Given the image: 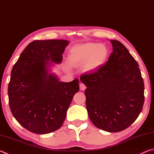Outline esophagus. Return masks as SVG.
Returning <instances> with one entry per match:
<instances>
[{"label":"esophagus","instance_id":"obj_1","mask_svg":"<svg viewBox=\"0 0 154 154\" xmlns=\"http://www.w3.org/2000/svg\"><path fill=\"white\" fill-rule=\"evenodd\" d=\"M79 88H80V90H82V91L85 90V89H86V86H85V85L84 84H83V83H80Z\"/></svg>","mask_w":154,"mask_h":154}]
</instances>
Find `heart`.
I'll use <instances>...</instances> for the list:
<instances>
[{"instance_id": "obj_1", "label": "heart", "mask_w": 154, "mask_h": 154, "mask_svg": "<svg viewBox=\"0 0 154 154\" xmlns=\"http://www.w3.org/2000/svg\"><path fill=\"white\" fill-rule=\"evenodd\" d=\"M108 54V49L103 44L86 43L73 47L70 50L68 59L71 66L85 64V70L91 71L104 64ZM66 66L69 67L68 64Z\"/></svg>"}]
</instances>
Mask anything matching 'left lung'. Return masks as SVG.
<instances>
[{
  "mask_svg": "<svg viewBox=\"0 0 154 154\" xmlns=\"http://www.w3.org/2000/svg\"><path fill=\"white\" fill-rule=\"evenodd\" d=\"M113 52L95 72L83 75L86 108L98 128L120 132L136 120L144 104V82L139 64L121 42L111 40Z\"/></svg>",
  "mask_w": 154,
  "mask_h": 154,
  "instance_id": "1",
  "label": "left lung"
}]
</instances>
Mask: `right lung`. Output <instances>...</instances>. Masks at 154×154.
Listing matches in <instances>:
<instances>
[{"label": "right lung", "instance_id": "1", "mask_svg": "<svg viewBox=\"0 0 154 154\" xmlns=\"http://www.w3.org/2000/svg\"><path fill=\"white\" fill-rule=\"evenodd\" d=\"M66 40H36L22 52L11 72L8 85L10 109L15 119L30 132L48 134L64 123L79 79L60 82L49 66L62 61ZM49 61H51L49 62Z\"/></svg>", "mask_w": 154, "mask_h": 154}]
</instances>
